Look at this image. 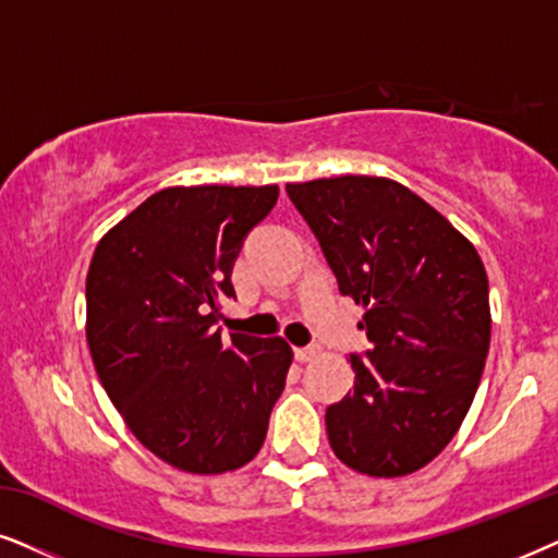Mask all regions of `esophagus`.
<instances>
[{"mask_svg": "<svg viewBox=\"0 0 558 558\" xmlns=\"http://www.w3.org/2000/svg\"><path fill=\"white\" fill-rule=\"evenodd\" d=\"M319 352H322L319 348H295L293 355H295V361H299V363H308V361H314Z\"/></svg>", "mask_w": 558, "mask_h": 558, "instance_id": "obj_1", "label": "esophagus"}]
</instances>
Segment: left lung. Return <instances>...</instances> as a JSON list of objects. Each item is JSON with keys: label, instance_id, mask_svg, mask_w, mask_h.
I'll list each match as a JSON object with an SVG mask.
<instances>
[{"label": "left lung", "instance_id": "8db88e82", "mask_svg": "<svg viewBox=\"0 0 558 558\" xmlns=\"http://www.w3.org/2000/svg\"><path fill=\"white\" fill-rule=\"evenodd\" d=\"M342 295L361 303L371 350L327 409L344 466L376 478L427 466L466 417L489 352V280L476 246L389 178L288 182Z\"/></svg>", "mask_w": 558, "mask_h": 558}]
</instances>
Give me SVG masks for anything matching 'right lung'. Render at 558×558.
Instances as JSON below:
<instances>
[{
  "label": "right lung",
  "mask_w": 558,
  "mask_h": 558,
  "mask_svg": "<svg viewBox=\"0 0 558 558\" xmlns=\"http://www.w3.org/2000/svg\"><path fill=\"white\" fill-rule=\"evenodd\" d=\"M278 185L165 187L118 221L87 272V344L138 442L187 474L242 469L265 442L293 350L283 337H221L242 239Z\"/></svg>",
  "instance_id": "1"
}]
</instances>
